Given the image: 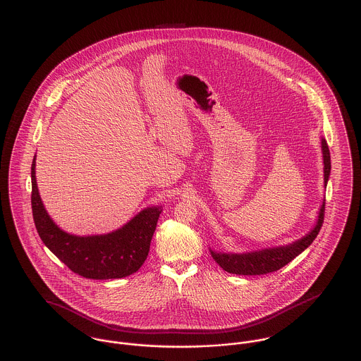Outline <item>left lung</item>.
Instances as JSON below:
<instances>
[{
	"label": "left lung",
	"instance_id": "8db88e82",
	"mask_svg": "<svg viewBox=\"0 0 361 361\" xmlns=\"http://www.w3.org/2000/svg\"><path fill=\"white\" fill-rule=\"evenodd\" d=\"M322 152H323V164H324V185H327L330 171H331V158H330V149H329L327 141L324 139H322ZM324 206H326V202H323L320 207L319 219L314 228L309 233H306L304 238L293 242L291 245L243 252V254H232V252L228 254V252H219V251L210 250V254L224 271L233 275H245V276L265 275L269 272L279 271L280 268L291 262L304 250L307 249L310 243L316 239L324 220Z\"/></svg>",
	"mask_w": 361,
	"mask_h": 361
}]
</instances>
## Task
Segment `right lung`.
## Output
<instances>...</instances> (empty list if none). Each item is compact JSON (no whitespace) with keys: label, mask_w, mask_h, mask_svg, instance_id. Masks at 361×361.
<instances>
[{"label":"right lung","mask_w":361,"mask_h":361,"mask_svg":"<svg viewBox=\"0 0 361 361\" xmlns=\"http://www.w3.org/2000/svg\"><path fill=\"white\" fill-rule=\"evenodd\" d=\"M31 209L37 232L45 246L74 274L107 280L129 276L147 259L161 207H147L122 228L92 236L61 231L47 213L35 180V157L31 165Z\"/></svg>","instance_id":"obj_1"}]
</instances>
